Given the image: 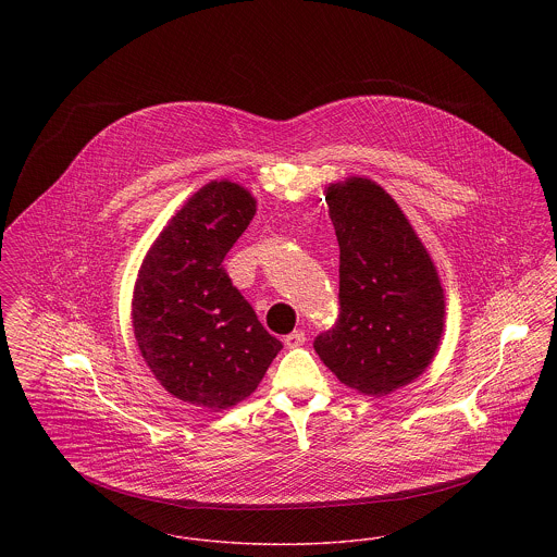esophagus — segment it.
<instances>
[{
	"mask_svg": "<svg viewBox=\"0 0 557 557\" xmlns=\"http://www.w3.org/2000/svg\"><path fill=\"white\" fill-rule=\"evenodd\" d=\"M305 341H307V334H305L302 330H296V332H292V334L285 336V345H287L289 349L305 345Z\"/></svg>",
	"mask_w": 557,
	"mask_h": 557,
	"instance_id": "1",
	"label": "esophagus"
}]
</instances>
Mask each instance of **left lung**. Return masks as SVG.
<instances>
[{"instance_id":"1","label":"left lung","mask_w":557,"mask_h":557,"mask_svg":"<svg viewBox=\"0 0 557 557\" xmlns=\"http://www.w3.org/2000/svg\"><path fill=\"white\" fill-rule=\"evenodd\" d=\"M341 248L332 330L313 347L341 384L386 397L431 364L444 332V289L435 263L397 201L369 177L325 188Z\"/></svg>"}]
</instances>
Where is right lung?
<instances>
[{
    "mask_svg": "<svg viewBox=\"0 0 557 557\" xmlns=\"http://www.w3.org/2000/svg\"><path fill=\"white\" fill-rule=\"evenodd\" d=\"M255 212L244 186L206 184L160 232L135 283L141 356L166 393L197 407L227 409L250 397L283 347L223 268Z\"/></svg>",
    "mask_w": 557,
    "mask_h": 557,
    "instance_id": "obj_1",
    "label": "right lung"
}]
</instances>
